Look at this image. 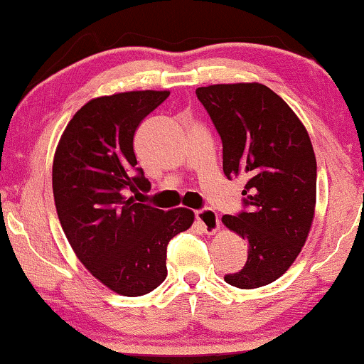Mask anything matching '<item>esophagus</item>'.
Returning a JSON list of instances; mask_svg holds the SVG:
<instances>
[{
	"mask_svg": "<svg viewBox=\"0 0 364 364\" xmlns=\"http://www.w3.org/2000/svg\"><path fill=\"white\" fill-rule=\"evenodd\" d=\"M196 221L206 234H216L221 229V221H219L218 213L213 211V209L206 208L201 209V211H196Z\"/></svg>",
	"mask_w": 364,
	"mask_h": 364,
	"instance_id": "obj_1",
	"label": "esophagus"
}]
</instances>
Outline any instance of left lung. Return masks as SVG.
Here are the masks:
<instances>
[{
    "label": "left lung",
    "mask_w": 364,
    "mask_h": 364,
    "mask_svg": "<svg viewBox=\"0 0 364 364\" xmlns=\"http://www.w3.org/2000/svg\"><path fill=\"white\" fill-rule=\"evenodd\" d=\"M223 140V170L245 178L249 209L223 216L247 242V262L224 280L237 289L272 284L299 257L316 204V160L309 132L287 102L259 82L198 87Z\"/></svg>",
    "instance_id": "left-lung-1"
}]
</instances>
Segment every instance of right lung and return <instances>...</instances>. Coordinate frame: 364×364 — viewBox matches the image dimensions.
<instances>
[{
  "mask_svg": "<svg viewBox=\"0 0 364 364\" xmlns=\"http://www.w3.org/2000/svg\"><path fill=\"white\" fill-rule=\"evenodd\" d=\"M170 90L95 97L75 112L53 161L58 218L84 267L112 291L140 296L166 279L168 242L191 228L186 208L163 211L127 198L150 181L136 168L133 138Z\"/></svg>",
  "mask_w": 364,
  "mask_h": 364,
  "instance_id": "1",
  "label": "right lung"
}]
</instances>
